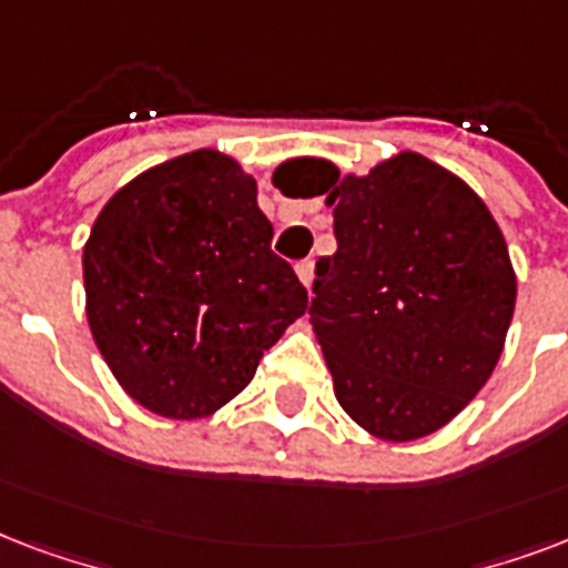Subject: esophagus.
<instances>
[{
    "label": "esophagus",
    "mask_w": 568,
    "mask_h": 568,
    "mask_svg": "<svg viewBox=\"0 0 568 568\" xmlns=\"http://www.w3.org/2000/svg\"><path fill=\"white\" fill-rule=\"evenodd\" d=\"M296 275H298V281L305 284V287H311V281H314V261H311V257H307V261H298Z\"/></svg>",
    "instance_id": "1"
}]
</instances>
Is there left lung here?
<instances>
[{
    "label": "left lung",
    "instance_id": "8db88e82",
    "mask_svg": "<svg viewBox=\"0 0 568 568\" xmlns=\"http://www.w3.org/2000/svg\"><path fill=\"white\" fill-rule=\"evenodd\" d=\"M293 189L334 206L337 252L316 261L307 314L337 403L385 442L450 424L495 371L516 311L489 206L412 151L364 178L302 160Z\"/></svg>",
    "mask_w": 568,
    "mask_h": 568
}]
</instances>
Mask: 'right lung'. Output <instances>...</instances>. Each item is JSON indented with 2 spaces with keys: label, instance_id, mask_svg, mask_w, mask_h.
<instances>
[{
  "label": "right lung",
  "instance_id": "right-lung-1",
  "mask_svg": "<svg viewBox=\"0 0 568 568\" xmlns=\"http://www.w3.org/2000/svg\"><path fill=\"white\" fill-rule=\"evenodd\" d=\"M85 314L121 388L153 415H213L307 311L272 252L257 183L219 151L153 165L105 201L85 252Z\"/></svg>",
  "mask_w": 568,
  "mask_h": 568
}]
</instances>
